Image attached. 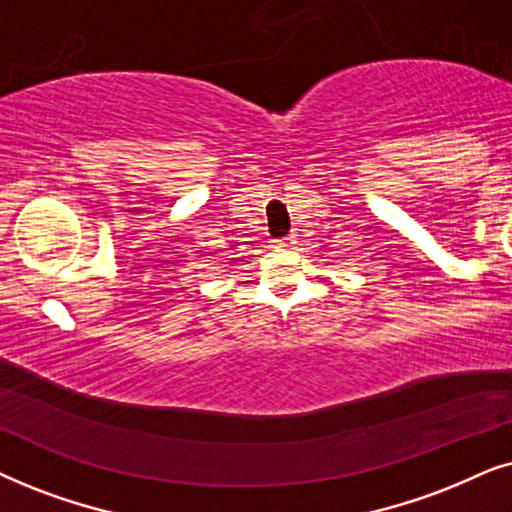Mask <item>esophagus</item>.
Listing matches in <instances>:
<instances>
[{"mask_svg":"<svg viewBox=\"0 0 512 512\" xmlns=\"http://www.w3.org/2000/svg\"><path fill=\"white\" fill-rule=\"evenodd\" d=\"M292 243H297L295 236H288V238H283V241H278V245H281V248H290Z\"/></svg>","mask_w":512,"mask_h":512,"instance_id":"1","label":"esophagus"}]
</instances>
